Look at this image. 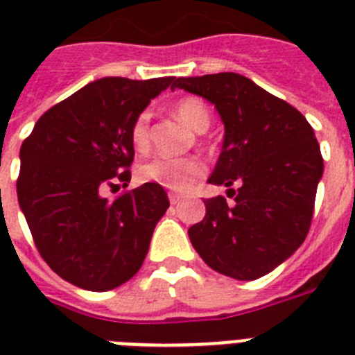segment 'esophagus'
<instances>
[{
  "label": "esophagus",
  "mask_w": 355,
  "mask_h": 355,
  "mask_svg": "<svg viewBox=\"0 0 355 355\" xmlns=\"http://www.w3.org/2000/svg\"><path fill=\"white\" fill-rule=\"evenodd\" d=\"M181 199H183V196H180V193H168V201H171V205H178Z\"/></svg>",
  "instance_id": "esophagus-1"
}]
</instances>
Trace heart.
Returning <instances> with one entry per match:
<instances>
[{"label": "heart", "instance_id": "1", "mask_svg": "<svg viewBox=\"0 0 355 355\" xmlns=\"http://www.w3.org/2000/svg\"><path fill=\"white\" fill-rule=\"evenodd\" d=\"M175 116L183 120L196 132H205L211 123L208 105L198 96H183L174 104ZM131 141L136 150H147L150 145V113L141 111L131 127ZM205 174V165L198 157L157 156L138 168V178L144 183L159 184L172 192H184Z\"/></svg>", "mask_w": 355, "mask_h": 355}]
</instances>
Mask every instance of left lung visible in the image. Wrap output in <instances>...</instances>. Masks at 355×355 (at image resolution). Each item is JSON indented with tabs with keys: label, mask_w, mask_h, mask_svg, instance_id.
<instances>
[{
	"label": "left lung",
	"mask_w": 355,
	"mask_h": 355,
	"mask_svg": "<svg viewBox=\"0 0 355 355\" xmlns=\"http://www.w3.org/2000/svg\"><path fill=\"white\" fill-rule=\"evenodd\" d=\"M174 87L219 111L224 141L208 183L235 196L232 207L223 196L205 201V219L189 230L192 246L220 275L257 280L289 259L311 228L323 175L313 127L286 100L239 73L181 77Z\"/></svg>",
	"instance_id": "left-lung-1"
}]
</instances>
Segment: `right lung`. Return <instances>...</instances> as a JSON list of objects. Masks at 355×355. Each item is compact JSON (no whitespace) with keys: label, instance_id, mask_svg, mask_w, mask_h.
Listing matches in <instances>:
<instances>
[{"label":"right lung","instance_id":"obj_1","mask_svg":"<svg viewBox=\"0 0 355 355\" xmlns=\"http://www.w3.org/2000/svg\"><path fill=\"white\" fill-rule=\"evenodd\" d=\"M172 83L100 78L48 109L21 145L19 207L44 262L73 286L114 289L144 264L166 192L154 183L113 201L104 192L131 181L132 122Z\"/></svg>","mask_w":355,"mask_h":355}]
</instances>
